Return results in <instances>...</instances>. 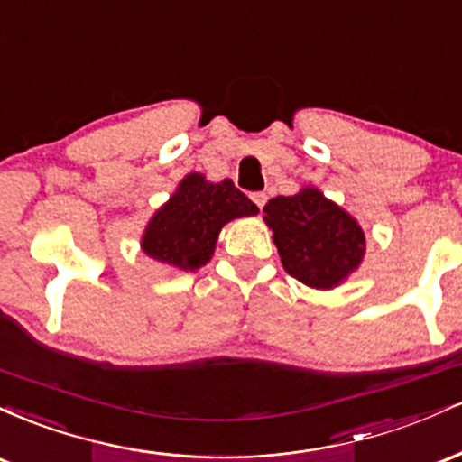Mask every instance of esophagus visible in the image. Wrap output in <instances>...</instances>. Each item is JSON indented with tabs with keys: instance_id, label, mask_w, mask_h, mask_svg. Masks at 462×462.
Returning a JSON list of instances; mask_svg holds the SVG:
<instances>
[{
	"instance_id": "34e87169",
	"label": "esophagus",
	"mask_w": 462,
	"mask_h": 462,
	"mask_svg": "<svg viewBox=\"0 0 462 462\" xmlns=\"http://www.w3.org/2000/svg\"><path fill=\"white\" fill-rule=\"evenodd\" d=\"M249 198H252L254 204H256L261 210H263V206L267 204V195L261 193V190H256V193H252V195H249Z\"/></svg>"
}]
</instances>
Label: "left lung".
Instances as JSON below:
<instances>
[{"label":"left lung","mask_w":462,"mask_h":462,"mask_svg":"<svg viewBox=\"0 0 462 462\" xmlns=\"http://www.w3.org/2000/svg\"><path fill=\"white\" fill-rule=\"evenodd\" d=\"M264 221L286 273L315 289L337 286L363 261V230L317 189L269 199Z\"/></svg>","instance_id":"8db88e82"}]
</instances>
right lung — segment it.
I'll return each mask as SVG.
<instances>
[{"instance_id":"1","label":"right lung","mask_w":462,"mask_h":462,"mask_svg":"<svg viewBox=\"0 0 462 462\" xmlns=\"http://www.w3.org/2000/svg\"><path fill=\"white\" fill-rule=\"evenodd\" d=\"M256 213V204L232 180L210 184L199 173H190L153 215L143 235V252L158 263L195 272L210 261L227 221Z\"/></svg>"}]
</instances>
